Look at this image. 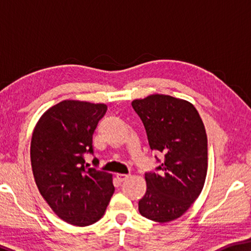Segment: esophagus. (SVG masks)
<instances>
[{"label": "esophagus", "mask_w": 251, "mask_h": 251, "mask_svg": "<svg viewBox=\"0 0 251 251\" xmlns=\"http://www.w3.org/2000/svg\"><path fill=\"white\" fill-rule=\"evenodd\" d=\"M116 177H117V179L120 180V181H124V180L127 179V178L129 177V175H127V174H121V173H118V174H116Z\"/></svg>", "instance_id": "1"}]
</instances>
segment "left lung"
<instances>
[{
  "label": "left lung",
  "instance_id": "left-lung-1",
  "mask_svg": "<svg viewBox=\"0 0 251 251\" xmlns=\"http://www.w3.org/2000/svg\"><path fill=\"white\" fill-rule=\"evenodd\" d=\"M145 126L151 151L164 152L160 174L147 173L141 215L156 223L179 218L201 195L208 168L207 135L188 100L152 94L131 101Z\"/></svg>",
  "mask_w": 251,
  "mask_h": 251
}]
</instances>
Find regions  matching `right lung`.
<instances>
[{"mask_svg":"<svg viewBox=\"0 0 251 251\" xmlns=\"http://www.w3.org/2000/svg\"><path fill=\"white\" fill-rule=\"evenodd\" d=\"M107 106L65 100L40 117L31 141L36 186L59 218L84 227L103 217L114 194L113 175L85 165L92 138Z\"/></svg>","mask_w":251,"mask_h":251,"instance_id":"right-lung-1","label":"right lung"}]
</instances>
